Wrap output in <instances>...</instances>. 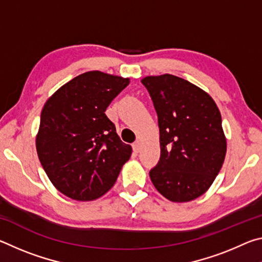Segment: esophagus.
Segmentation results:
<instances>
[{
  "label": "esophagus",
  "mask_w": 262,
  "mask_h": 262,
  "mask_svg": "<svg viewBox=\"0 0 262 262\" xmlns=\"http://www.w3.org/2000/svg\"><path fill=\"white\" fill-rule=\"evenodd\" d=\"M140 150H141V143H140L139 141H137V142H135L134 144H133V151H134L135 154H137V152L140 151Z\"/></svg>",
  "instance_id": "34e87169"
}]
</instances>
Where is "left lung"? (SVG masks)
I'll use <instances>...</instances> for the list:
<instances>
[{
    "label": "left lung",
    "instance_id": "1",
    "mask_svg": "<svg viewBox=\"0 0 262 262\" xmlns=\"http://www.w3.org/2000/svg\"><path fill=\"white\" fill-rule=\"evenodd\" d=\"M158 117L161 157L149 172L163 196L187 202L214 183L227 154L220 110L211 97L173 75L142 79Z\"/></svg>",
    "mask_w": 262,
    "mask_h": 262
}]
</instances>
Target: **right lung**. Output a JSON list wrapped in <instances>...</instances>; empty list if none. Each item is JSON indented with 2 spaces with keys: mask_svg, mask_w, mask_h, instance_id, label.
Here are the masks:
<instances>
[{
  "mask_svg": "<svg viewBox=\"0 0 262 262\" xmlns=\"http://www.w3.org/2000/svg\"><path fill=\"white\" fill-rule=\"evenodd\" d=\"M128 84L129 78L88 72L62 85L43 105L35 147L47 177L66 196L100 198L129 159L132 147L105 114Z\"/></svg>",
  "mask_w": 262,
  "mask_h": 262,
  "instance_id": "obj_1",
  "label": "right lung"
}]
</instances>
